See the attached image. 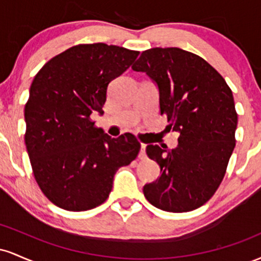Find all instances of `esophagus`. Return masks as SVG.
Returning a JSON list of instances; mask_svg holds the SVG:
<instances>
[{
	"label": "esophagus",
	"instance_id": "esophagus-1",
	"mask_svg": "<svg viewBox=\"0 0 261 261\" xmlns=\"http://www.w3.org/2000/svg\"><path fill=\"white\" fill-rule=\"evenodd\" d=\"M139 157L140 160H146V145H141Z\"/></svg>",
	"mask_w": 261,
	"mask_h": 261
}]
</instances>
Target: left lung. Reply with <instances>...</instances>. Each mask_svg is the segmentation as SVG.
Wrapping results in <instances>:
<instances>
[{"label": "left lung", "mask_w": 261, "mask_h": 261, "mask_svg": "<svg viewBox=\"0 0 261 261\" xmlns=\"http://www.w3.org/2000/svg\"><path fill=\"white\" fill-rule=\"evenodd\" d=\"M133 70L157 83L161 115L180 134L174 149L147 146L162 174L143 187V195L163 211H193L216 193L234 149L238 115L232 91L207 61L179 47L146 50Z\"/></svg>", "instance_id": "left-lung-1"}]
</instances>
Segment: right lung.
<instances>
[{"label":"right lung","instance_id":"obj_1","mask_svg":"<svg viewBox=\"0 0 261 261\" xmlns=\"http://www.w3.org/2000/svg\"><path fill=\"white\" fill-rule=\"evenodd\" d=\"M139 54L104 43L74 45L35 74L24 107V141L35 180L54 205L67 211L101 205L116 170L139 154L134 135L112 139L91 119L103 113L108 85Z\"/></svg>","mask_w":261,"mask_h":261}]
</instances>
